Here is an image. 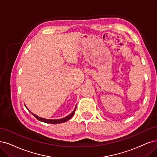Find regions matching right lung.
I'll return each mask as SVG.
<instances>
[{
  "mask_svg": "<svg viewBox=\"0 0 157 157\" xmlns=\"http://www.w3.org/2000/svg\"><path fill=\"white\" fill-rule=\"evenodd\" d=\"M25 105V107H26V108L29 111H30L35 117H36L39 121H42V122H44V123H47V124H60V123H63V122H65V121H68L69 119H71L72 117H73V115H74V114L75 113V109H76V106H75V109H74V111L70 114L69 115H68V116H67L66 117H65V118H61V119H57V120H50V119H46V118H41V117H38L37 115H36V114H33V113H32L30 110H29L28 108H27V107L26 106V105Z\"/></svg>",
  "mask_w": 157,
  "mask_h": 157,
  "instance_id": "add662e5",
  "label": "right lung"
}]
</instances>
